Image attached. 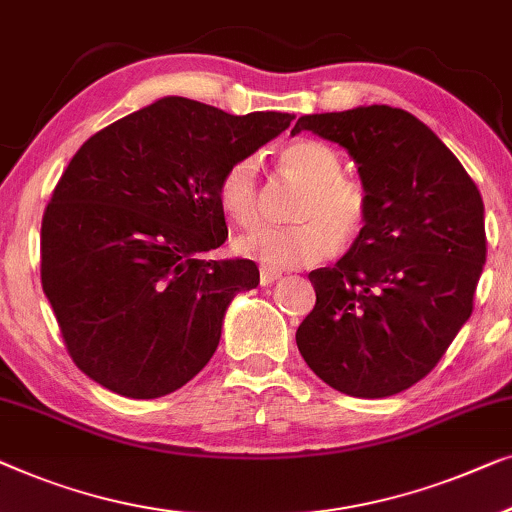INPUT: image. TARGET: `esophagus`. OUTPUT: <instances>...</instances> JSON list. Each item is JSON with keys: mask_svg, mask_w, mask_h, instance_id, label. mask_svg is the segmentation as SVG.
Returning a JSON list of instances; mask_svg holds the SVG:
<instances>
[{"mask_svg": "<svg viewBox=\"0 0 512 512\" xmlns=\"http://www.w3.org/2000/svg\"><path fill=\"white\" fill-rule=\"evenodd\" d=\"M280 276H283V273H280L278 269H269V266H262V269H259V283H262L264 287L276 283Z\"/></svg>", "mask_w": 512, "mask_h": 512, "instance_id": "obj_1", "label": "esophagus"}]
</instances>
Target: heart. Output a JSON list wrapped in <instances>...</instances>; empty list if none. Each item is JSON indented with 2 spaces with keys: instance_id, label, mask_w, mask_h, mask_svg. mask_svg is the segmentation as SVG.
<instances>
[{
  "instance_id": "b5f03b06",
  "label": "heart",
  "mask_w": 512,
  "mask_h": 512,
  "mask_svg": "<svg viewBox=\"0 0 512 512\" xmlns=\"http://www.w3.org/2000/svg\"><path fill=\"white\" fill-rule=\"evenodd\" d=\"M283 167L308 185L292 227H259L236 239V253L257 259L269 269H299L336 253L338 236L352 239L366 220V192L343 176V160L322 141H294L280 155ZM218 201L229 220L253 227L262 215L259 160L246 155L225 169Z\"/></svg>"
}]
</instances>
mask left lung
Wrapping results in <instances>:
<instances>
[{
	"instance_id": "1",
	"label": "left lung",
	"mask_w": 512,
	"mask_h": 512,
	"mask_svg": "<svg viewBox=\"0 0 512 512\" xmlns=\"http://www.w3.org/2000/svg\"><path fill=\"white\" fill-rule=\"evenodd\" d=\"M301 129L348 150L366 220L334 266L308 273L315 308L297 329L299 352L338 392L392 397L427 376L471 318L487 255L482 197L408 111L301 115L292 134Z\"/></svg>"
}]
</instances>
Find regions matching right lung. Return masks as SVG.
Here are the masks:
<instances>
[{
	"mask_svg": "<svg viewBox=\"0 0 512 512\" xmlns=\"http://www.w3.org/2000/svg\"><path fill=\"white\" fill-rule=\"evenodd\" d=\"M292 120L162 97L78 148L43 213L41 285L85 376L157 399L204 369L259 283L250 259H204L227 239L220 178Z\"/></svg>",
	"mask_w": 512,
	"mask_h": 512,
	"instance_id": "obj_1",
	"label": "right lung"
}]
</instances>
